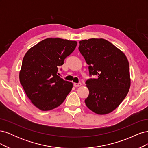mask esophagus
<instances>
[{"instance_id": "34e87169", "label": "esophagus", "mask_w": 148, "mask_h": 148, "mask_svg": "<svg viewBox=\"0 0 148 148\" xmlns=\"http://www.w3.org/2000/svg\"><path fill=\"white\" fill-rule=\"evenodd\" d=\"M73 85H74V86L75 87H79V86H80L82 85V83H75L74 84H73Z\"/></svg>"}]
</instances>
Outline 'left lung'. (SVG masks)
I'll return each instance as SVG.
<instances>
[{
    "label": "left lung",
    "instance_id": "8db88e82",
    "mask_svg": "<svg viewBox=\"0 0 148 148\" xmlns=\"http://www.w3.org/2000/svg\"><path fill=\"white\" fill-rule=\"evenodd\" d=\"M79 51L88 64L86 82L89 96L84 102L97 114H109L126 97L130 87L129 63L120 49L104 39L92 38L79 42Z\"/></svg>",
    "mask_w": 148,
    "mask_h": 148
}]
</instances>
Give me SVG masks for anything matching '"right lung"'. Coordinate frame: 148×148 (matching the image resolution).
Here are the masks:
<instances>
[{
	"label": "right lung",
	"mask_w": 148,
	"mask_h": 148,
	"mask_svg": "<svg viewBox=\"0 0 148 148\" xmlns=\"http://www.w3.org/2000/svg\"><path fill=\"white\" fill-rule=\"evenodd\" d=\"M77 45V41L47 38L25 55L20 83L31 102L40 110L46 111L59 106L71 91L72 83L60 78L58 70Z\"/></svg>",
	"instance_id": "1"
}]
</instances>
